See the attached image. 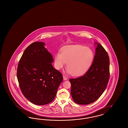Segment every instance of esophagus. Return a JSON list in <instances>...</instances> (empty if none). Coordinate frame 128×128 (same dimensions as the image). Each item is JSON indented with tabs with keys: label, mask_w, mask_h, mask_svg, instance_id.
I'll return each instance as SVG.
<instances>
[{
	"label": "esophagus",
	"mask_w": 128,
	"mask_h": 128,
	"mask_svg": "<svg viewBox=\"0 0 128 128\" xmlns=\"http://www.w3.org/2000/svg\"><path fill=\"white\" fill-rule=\"evenodd\" d=\"M63 78L64 80H67L68 79V78H67V77H66V76H63Z\"/></svg>",
	"instance_id": "1"
}]
</instances>
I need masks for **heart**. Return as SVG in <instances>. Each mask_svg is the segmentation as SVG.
<instances>
[{
	"label": "heart",
	"instance_id": "b5f03b06",
	"mask_svg": "<svg viewBox=\"0 0 128 128\" xmlns=\"http://www.w3.org/2000/svg\"><path fill=\"white\" fill-rule=\"evenodd\" d=\"M94 55L91 49L79 44L70 45L61 49L55 56L54 66L60 70L67 63V72L74 76L86 73L92 63Z\"/></svg>",
	"mask_w": 128,
	"mask_h": 128
}]
</instances>
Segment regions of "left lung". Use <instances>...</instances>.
<instances>
[{
  "instance_id": "obj_1",
  "label": "left lung",
  "mask_w": 128,
  "mask_h": 128,
  "mask_svg": "<svg viewBox=\"0 0 128 128\" xmlns=\"http://www.w3.org/2000/svg\"><path fill=\"white\" fill-rule=\"evenodd\" d=\"M91 66L85 74L70 79L71 95L80 104H88L97 100L106 89L110 79V58L108 53L99 43Z\"/></svg>"
}]
</instances>
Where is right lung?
I'll return each instance as SVG.
<instances>
[{
  "mask_svg": "<svg viewBox=\"0 0 128 128\" xmlns=\"http://www.w3.org/2000/svg\"><path fill=\"white\" fill-rule=\"evenodd\" d=\"M42 42L32 43L25 50L18 65L17 77L22 93L37 105L54 99L63 80L61 73L53 67V56Z\"/></svg>",
  "mask_w": 128,
  "mask_h": 128,
  "instance_id": "add662e5",
  "label": "right lung"
}]
</instances>
